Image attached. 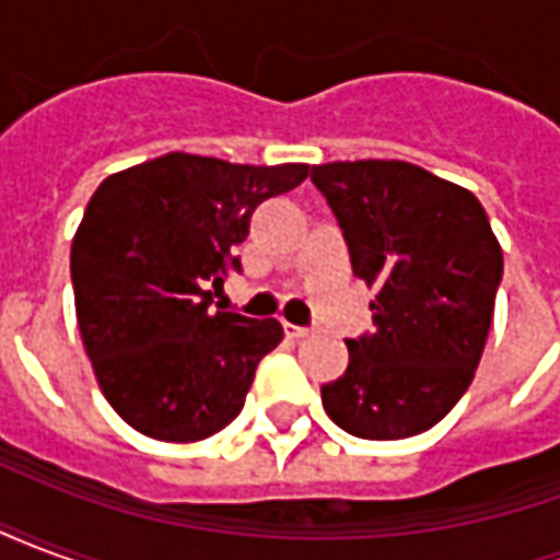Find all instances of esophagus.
I'll return each mask as SVG.
<instances>
[{
  "mask_svg": "<svg viewBox=\"0 0 560 560\" xmlns=\"http://www.w3.org/2000/svg\"><path fill=\"white\" fill-rule=\"evenodd\" d=\"M284 336H288V339H293V341H300V339H308V336H312V329L296 327V324H288V320H284Z\"/></svg>",
  "mask_w": 560,
  "mask_h": 560,
  "instance_id": "1",
  "label": "esophagus"
}]
</instances>
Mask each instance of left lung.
Returning <instances> with one entry per match:
<instances>
[{"label":"left lung","instance_id":"obj_1","mask_svg":"<svg viewBox=\"0 0 560 560\" xmlns=\"http://www.w3.org/2000/svg\"><path fill=\"white\" fill-rule=\"evenodd\" d=\"M312 183L339 219L357 279L375 288V332L348 339L345 375L320 387L329 420L399 441L453 411L480 365L504 272L468 188L396 159L329 161Z\"/></svg>","mask_w":560,"mask_h":560}]
</instances>
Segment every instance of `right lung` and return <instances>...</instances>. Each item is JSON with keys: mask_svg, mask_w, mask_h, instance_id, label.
<instances>
[{"mask_svg": "<svg viewBox=\"0 0 560 560\" xmlns=\"http://www.w3.org/2000/svg\"><path fill=\"white\" fill-rule=\"evenodd\" d=\"M308 164H231L167 152L110 173L71 240L74 308L104 399L147 438L195 444L243 411L279 320L212 312V291L264 200Z\"/></svg>", "mask_w": 560, "mask_h": 560, "instance_id": "obj_1", "label": "right lung"}]
</instances>
